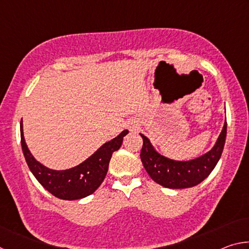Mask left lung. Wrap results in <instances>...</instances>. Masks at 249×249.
Returning <instances> with one entry per match:
<instances>
[{
  "instance_id": "left-lung-1",
  "label": "left lung",
  "mask_w": 249,
  "mask_h": 249,
  "mask_svg": "<svg viewBox=\"0 0 249 249\" xmlns=\"http://www.w3.org/2000/svg\"><path fill=\"white\" fill-rule=\"evenodd\" d=\"M226 120L215 145L208 153L188 161L167 158L155 150L150 141L141 134L142 147L141 159L147 174L155 182L169 189L191 188L201 183L220 160L226 138Z\"/></svg>"
}]
</instances>
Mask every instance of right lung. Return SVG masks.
<instances>
[{
	"label": "right lung",
	"mask_w": 249,
	"mask_h": 249,
	"mask_svg": "<svg viewBox=\"0 0 249 249\" xmlns=\"http://www.w3.org/2000/svg\"><path fill=\"white\" fill-rule=\"evenodd\" d=\"M127 134V129L123 130L119 136L105 142L93 155L78 166L67 170H53L41 165L33 157L25 142L23 122L20 121V142L29 170L53 196L69 201L90 196L100 187L107 174L112 154L119 150L123 142V137Z\"/></svg>",
	"instance_id": "right-lung-1"
}]
</instances>
